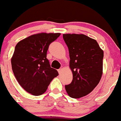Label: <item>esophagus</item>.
Listing matches in <instances>:
<instances>
[{"mask_svg":"<svg viewBox=\"0 0 121 121\" xmlns=\"http://www.w3.org/2000/svg\"><path fill=\"white\" fill-rule=\"evenodd\" d=\"M62 70H63V68H60V69H59L58 70V72L59 73H61L62 71Z\"/></svg>","mask_w":121,"mask_h":121,"instance_id":"obj_1","label":"esophagus"}]
</instances>
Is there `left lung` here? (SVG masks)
I'll use <instances>...</instances> for the list:
<instances>
[{
    "label": "left lung",
    "instance_id": "8db88e82",
    "mask_svg": "<svg viewBox=\"0 0 121 121\" xmlns=\"http://www.w3.org/2000/svg\"><path fill=\"white\" fill-rule=\"evenodd\" d=\"M63 38L69 49L73 74L71 83L65 88L69 96L80 98L91 92L100 81L103 51L95 39L83 34H64Z\"/></svg>",
    "mask_w": 121,
    "mask_h": 121
}]
</instances>
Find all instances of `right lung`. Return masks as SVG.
I'll return each instance as SVG.
<instances>
[{
	"label": "right lung",
	"instance_id": "1",
	"mask_svg": "<svg viewBox=\"0 0 121 121\" xmlns=\"http://www.w3.org/2000/svg\"><path fill=\"white\" fill-rule=\"evenodd\" d=\"M60 33H41L31 35L16 45L11 59L13 72L22 87L33 95L43 94L59 75L46 58L49 46Z\"/></svg>",
	"mask_w": 121,
	"mask_h": 121
}]
</instances>
